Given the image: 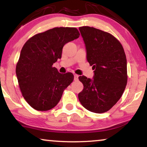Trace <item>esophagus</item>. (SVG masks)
Returning a JSON list of instances; mask_svg holds the SVG:
<instances>
[{"label": "esophagus", "instance_id": "1", "mask_svg": "<svg viewBox=\"0 0 147 147\" xmlns=\"http://www.w3.org/2000/svg\"><path fill=\"white\" fill-rule=\"evenodd\" d=\"M78 78H79V75H74V79H75V81H77Z\"/></svg>", "mask_w": 147, "mask_h": 147}]
</instances>
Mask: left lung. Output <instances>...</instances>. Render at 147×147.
<instances>
[{"label": "left lung", "mask_w": 147, "mask_h": 147, "mask_svg": "<svg viewBox=\"0 0 147 147\" xmlns=\"http://www.w3.org/2000/svg\"><path fill=\"white\" fill-rule=\"evenodd\" d=\"M87 60L94 70L93 79L80 76L83 90L78 95L83 107L96 113L112 108L127 85V60L120 42L110 33L90 26L79 27Z\"/></svg>", "instance_id": "left-lung-1"}]
</instances>
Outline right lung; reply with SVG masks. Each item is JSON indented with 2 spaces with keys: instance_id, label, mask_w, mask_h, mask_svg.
<instances>
[{
  "instance_id": "right-lung-1",
  "label": "right lung",
  "mask_w": 147,
  "mask_h": 147,
  "mask_svg": "<svg viewBox=\"0 0 147 147\" xmlns=\"http://www.w3.org/2000/svg\"><path fill=\"white\" fill-rule=\"evenodd\" d=\"M79 35L76 28H54L35 34L24 44L16 72L22 96L35 110L55 107L73 81L71 72L61 74L53 64L62 57L64 45Z\"/></svg>"
}]
</instances>
